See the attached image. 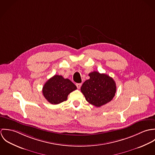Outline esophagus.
<instances>
[{"mask_svg": "<svg viewBox=\"0 0 155 155\" xmlns=\"http://www.w3.org/2000/svg\"><path fill=\"white\" fill-rule=\"evenodd\" d=\"M76 87H77L79 89L81 88V87L82 86V84H76Z\"/></svg>", "mask_w": 155, "mask_h": 155, "instance_id": "1", "label": "esophagus"}]
</instances>
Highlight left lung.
I'll list each match as a JSON object with an SVG mask.
<instances>
[{"mask_svg": "<svg viewBox=\"0 0 155 155\" xmlns=\"http://www.w3.org/2000/svg\"><path fill=\"white\" fill-rule=\"evenodd\" d=\"M88 75L90 78L82 84L81 88L86 100L97 107L110 102L116 92V83L113 78L95 71Z\"/></svg>", "mask_w": 155, "mask_h": 155, "instance_id": "8db88e82", "label": "left lung"}]
</instances>
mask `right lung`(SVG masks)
Masks as SVG:
<instances>
[{"label":"right lung","mask_w":155,"mask_h":155,"mask_svg":"<svg viewBox=\"0 0 155 155\" xmlns=\"http://www.w3.org/2000/svg\"><path fill=\"white\" fill-rule=\"evenodd\" d=\"M76 89V86L68 79L55 74L45 84L42 93L49 103L58 104L66 101L68 95Z\"/></svg>","instance_id":"obj_1"}]
</instances>
